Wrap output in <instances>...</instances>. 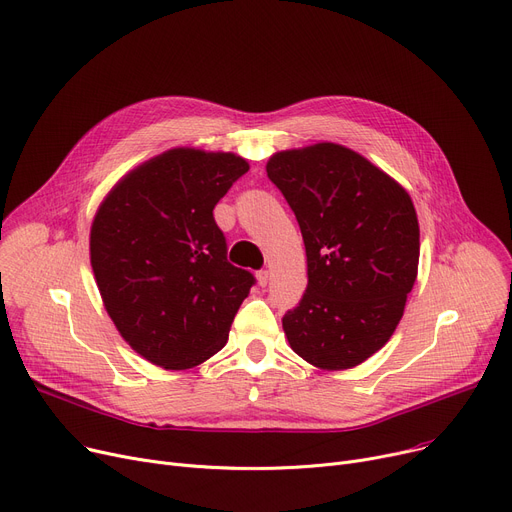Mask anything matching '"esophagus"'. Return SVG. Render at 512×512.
Segmentation results:
<instances>
[{
	"mask_svg": "<svg viewBox=\"0 0 512 512\" xmlns=\"http://www.w3.org/2000/svg\"><path fill=\"white\" fill-rule=\"evenodd\" d=\"M257 284H259L261 288H265V286L269 284V274H267L265 269H263V271H259V274H257Z\"/></svg>",
	"mask_w": 512,
	"mask_h": 512,
	"instance_id": "1",
	"label": "esophagus"
}]
</instances>
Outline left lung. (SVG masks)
<instances>
[{
	"label": "left lung",
	"mask_w": 512,
	"mask_h": 512,
	"mask_svg": "<svg viewBox=\"0 0 512 512\" xmlns=\"http://www.w3.org/2000/svg\"><path fill=\"white\" fill-rule=\"evenodd\" d=\"M265 168L298 220L309 263V286L282 319L288 344L319 370L354 368L389 342L418 278L414 201L333 142L276 152Z\"/></svg>",
	"instance_id": "1"
}]
</instances>
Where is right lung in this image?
<instances>
[{"label": "right lung", "instance_id": "add662e5", "mask_svg": "<svg viewBox=\"0 0 512 512\" xmlns=\"http://www.w3.org/2000/svg\"><path fill=\"white\" fill-rule=\"evenodd\" d=\"M249 170L234 152L170 148L123 175L90 226V265L119 335L187 370L218 354L253 276L226 261L216 203Z\"/></svg>", "mask_w": 512, "mask_h": 512}]
</instances>
